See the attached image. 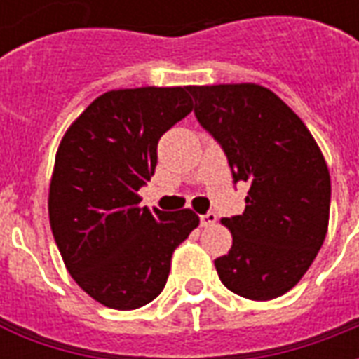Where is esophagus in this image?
Returning <instances> with one entry per match:
<instances>
[{
	"label": "esophagus",
	"mask_w": 359,
	"mask_h": 359,
	"mask_svg": "<svg viewBox=\"0 0 359 359\" xmlns=\"http://www.w3.org/2000/svg\"><path fill=\"white\" fill-rule=\"evenodd\" d=\"M214 224H216V214L214 212H206V214L201 216V226L203 227H210Z\"/></svg>",
	"instance_id": "esophagus-1"
}]
</instances>
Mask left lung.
<instances>
[{"label":"left lung","instance_id":"obj_1","mask_svg":"<svg viewBox=\"0 0 359 359\" xmlns=\"http://www.w3.org/2000/svg\"><path fill=\"white\" fill-rule=\"evenodd\" d=\"M198 124L218 141L233 182H245V212L224 218L233 235L214 260L222 283L250 298L271 300L302 279L329 226L331 177L304 122L256 83L189 86Z\"/></svg>","mask_w":359,"mask_h":359}]
</instances>
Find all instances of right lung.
<instances>
[{
  "label": "right lung",
  "mask_w": 359,
  "mask_h": 359,
  "mask_svg": "<svg viewBox=\"0 0 359 359\" xmlns=\"http://www.w3.org/2000/svg\"><path fill=\"white\" fill-rule=\"evenodd\" d=\"M193 109L187 88L107 91L62 137L49 185V224L65 266L91 298L135 310L158 297L191 210L141 208L158 140Z\"/></svg>",
  "instance_id": "obj_1"
}]
</instances>
